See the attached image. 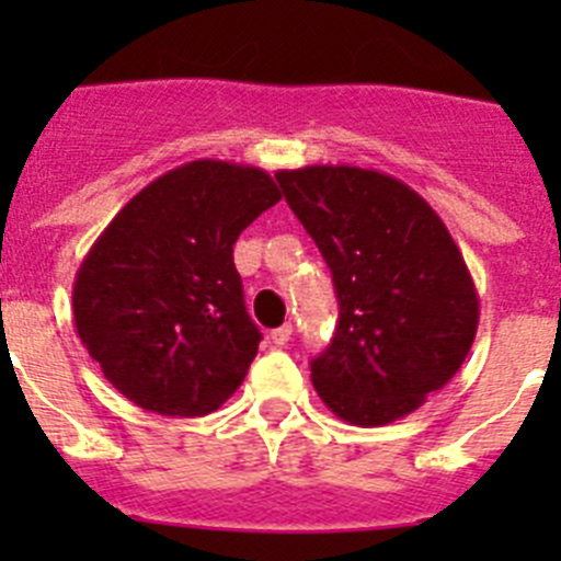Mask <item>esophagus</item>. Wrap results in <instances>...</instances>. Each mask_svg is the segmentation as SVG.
Here are the masks:
<instances>
[{
  "label": "esophagus",
  "mask_w": 561,
  "mask_h": 561,
  "mask_svg": "<svg viewBox=\"0 0 561 561\" xmlns=\"http://www.w3.org/2000/svg\"><path fill=\"white\" fill-rule=\"evenodd\" d=\"M270 336H272V342H275V345H286V342L291 340V323H284L280 329L272 331Z\"/></svg>",
  "instance_id": "obj_1"
}]
</instances>
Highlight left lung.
<instances>
[{"instance_id": "8db88e82", "label": "left lung", "mask_w": 561, "mask_h": 561, "mask_svg": "<svg viewBox=\"0 0 561 561\" xmlns=\"http://www.w3.org/2000/svg\"><path fill=\"white\" fill-rule=\"evenodd\" d=\"M275 180L340 300L329 348L311 359L317 393L356 427L404 419L458 374L478 334L480 300L458 244L388 173L306 165Z\"/></svg>"}]
</instances>
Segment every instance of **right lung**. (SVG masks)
Wrapping results in <instances>:
<instances>
[{"label": "right lung", "mask_w": 561, "mask_h": 561, "mask_svg": "<svg viewBox=\"0 0 561 561\" xmlns=\"http://www.w3.org/2000/svg\"><path fill=\"white\" fill-rule=\"evenodd\" d=\"M277 202L261 168L193 160L142 187L87 252L72 286L78 336L137 408L207 415L244 381L261 331L232 244Z\"/></svg>", "instance_id": "1"}]
</instances>
